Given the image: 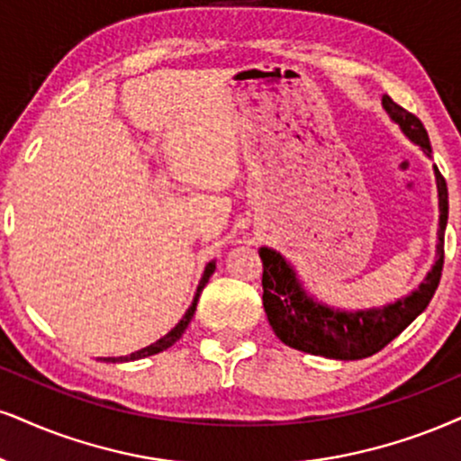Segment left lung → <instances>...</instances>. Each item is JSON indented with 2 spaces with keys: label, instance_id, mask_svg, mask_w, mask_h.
Masks as SVG:
<instances>
[{
  "label": "left lung",
  "instance_id": "1",
  "mask_svg": "<svg viewBox=\"0 0 461 461\" xmlns=\"http://www.w3.org/2000/svg\"><path fill=\"white\" fill-rule=\"evenodd\" d=\"M384 111L400 126L414 145L429 158L431 145L423 123L412 113L395 104L389 95L383 98ZM436 185H438V243H436V263L425 276L421 286L404 299L383 308H369L357 312H342L329 308L305 293L303 284L288 260L271 248H260L263 260V305L269 325L277 338L291 348L321 355L327 359H366L374 352L383 350L391 339H395L421 312L428 308L442 276L445 263V229L448 218L447 181L434 167Z\"/></svg>",
  "mask_w": 461,
  "mask_h": 461
}]
</instances>
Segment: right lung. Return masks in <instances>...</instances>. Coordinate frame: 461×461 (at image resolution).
<instances>
[{
    "label": "right lung",
    "mask_w": 461,
    "mask_h": 461,
    "mask_svg": "<svg viewBox=\"0 0 461 461\" xmlns=\"http://www.w3.org/2000/svg\"><path fill=\"white\" fill-rule=\"evenodd\" d=\"M213 271H215V263L212 260V263H209L207 267H204V274H203V277H201V282H198V288H196L194 299H192V305H190V308H187V312L184 314V318H181V321L177 322V325H175L173 329H170V331H168L167 335H164V338H160V339H158V342H153V344H149V346H145V348H140V350L132 352V355H126V357H106L104 361H113V363L136 361V359H143V357L158 355V352H162V350L170 348V346H173V344L177 342V339L181 338V335H184V331L187 329V325H190L192 316H194V312H196L198 297H201V293H203L204 284L209 282V277H212Z\"/></svg>",
    "instance_id": "1"
}]
</instances>
